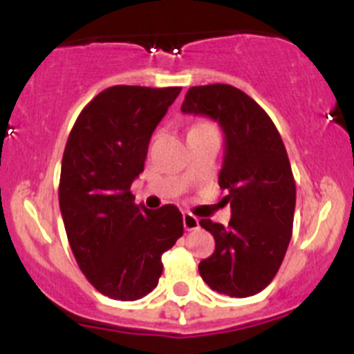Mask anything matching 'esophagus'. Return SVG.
I'll list each match as a JSON object with an SVG mask.
<instances>
[{
    "label": "esophagus",
    "instance_id": "obj_1",
    "mask_svg": "<svg viewBox=\"0 0 354 354\" xmlns=\"http://www.w3.org/2000/svg\"><path fill=\"white\" fill-rule=\"evenodd\" d=\"M183 226L187 231H195L200 227V223H198V217H195L194 214L190 212H185L183 214Z\"/></svg>",
    "mask_w": 354,
    "mask_h": 354
}]
</instances>
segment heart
Returning a JSON list of instances; mask_svg holds the SVG:
<instances>
[{"mask_svg": "<svg viewBox=\"0 0 354 354\" xmlns=\"http://www.w3.org/2000/svg\"><path fill=\"white\" fill-rule=\"evenodd\" d=\"M197 127H212V124L205 123V121H200V123H195L194 124V128H197Z\"/></svg>", "mask_w": 354, "mask_h": 354, "instance_id": "heart-1", "label": "heart"}]
</instances>
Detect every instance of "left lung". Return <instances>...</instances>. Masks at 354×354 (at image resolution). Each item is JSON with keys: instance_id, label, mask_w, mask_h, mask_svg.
I'll use <instances>...</instances> for the list:
<instances>
[{"instance_id": "1", "label": "left lung", "mask_w": 354, "mask_h": 354, "mask_svg": "<svg viewBox=\"0 0 354 354\" xmlns=\"http://www.w3.org/2000/svg\"><path fill=\"white\" fill-rule=\"evenodd\" d=\"M181 111L212 118L226 135L219 187L231 221L227 227L200 221L216 250L198 272L221 295L253 296L276 277L292 234L296 185L283 138L269 114L233 85L190 87Z\"/></svg>"}]
</instances>
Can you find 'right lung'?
Wrapping results in <instances>:
<instances>
[{"label": "right lung", "mask_w": 354, "mask_h": 354, "mask_svg": "<svg viewBox=\"0 0 354 354\" xmlns=\"http://www.w3.org/2000/svg\"><path fill=\"white\" fill-rule=\"evenodd\" d=\"M180 92L114 85L82 109L68 135L58 190L68 243L88 283L108 298L147 296L162 274L160 257L183 234L176 205L145 209L130 192L152 131Z\"/></svg>", "instance_id": "add662e5"}]
</instances>
